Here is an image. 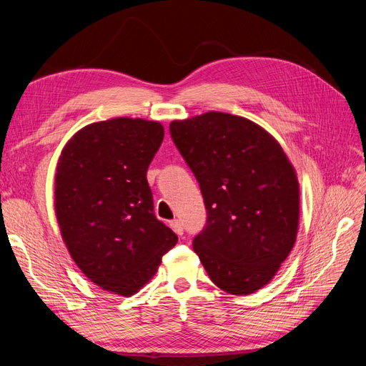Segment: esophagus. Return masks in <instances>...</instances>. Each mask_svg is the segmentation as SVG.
<instances>
[{
  "label": "esophagus",
  "mask_w": 366,
  "mask_h": 366,
  "mask_svg": "<svg viewBox=\"0 0 366 366\" xmlns=\"http://www.w3.org/2000/svg\"><path fill=\"white\" fill-rule=\"evenodd\" d=\"M169 226H171V229L175 232L177 235H183V223L180 219H172L171 223H169Z\"/></svg>",
  "instance_id": "obj_1"
}]
</instances>
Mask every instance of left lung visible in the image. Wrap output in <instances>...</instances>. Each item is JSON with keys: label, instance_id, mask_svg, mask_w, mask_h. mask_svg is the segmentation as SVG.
Masks as SVG:
<instances>
[{"label": "left lung", "instance_id": "obj_1", "mask_svg": "<svg viewBox=\"0 0 366 366\" xmlns=\"http://www.w3.org/2000/svg\"><path fill=\"white\" fill-rule=\"evenodd\" d=\"M169 129L204 198L207 223L194 252L209 278L230 295L262 289L297 235L293 164L270 132L241 116L207 112Z\"/></svg>", "mask_w": 366, "mask_h": 366}]
</instances>
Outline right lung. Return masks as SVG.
I'll return each instance as SVG.
<instances>
[{"mask_svg":"<svg viewBox=\"0 0 366 366\" xmlns=\"http://www.w3.org/2000/svg\"><path fill=\"white\" fill-rule=\"evenodd\" d=\"M164 136L160 122L114 117L81 128L54 174V214L77 267L120 296L148 284L179 238L154 215L147 180Z\"/></svg>","mask_w":366,"mask_h":366,"instance_id":"obj_1","label":"right lung"}]
</instances>
